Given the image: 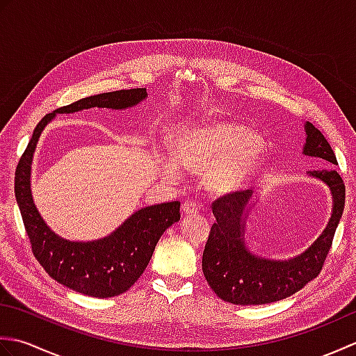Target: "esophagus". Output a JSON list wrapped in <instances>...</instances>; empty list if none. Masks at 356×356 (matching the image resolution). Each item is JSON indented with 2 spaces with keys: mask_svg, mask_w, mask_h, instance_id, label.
<instances>
[{
  "mask_svg": "<svg viewBox=\"0 0 356 356\" xmlns=\"http://www.w3.org/2000/svg\"><path fill=\"white\" fill-rule=\"evenodd\" d=\"M199 211H200V207H199L195 202H193V200L184 202V205H182V214L191 216V214H197Z\"/></svg>",
  "mask_w": 356,
  "mask_h": 356,
  "instance_id": "obj_1",
  "label": "esophagus"
}]
</instances>
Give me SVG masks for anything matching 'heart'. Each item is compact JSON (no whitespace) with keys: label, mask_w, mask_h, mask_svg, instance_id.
Here are the masks:
<instances>
[{"label":"heart","mask_w":356,"mask_h":356,"mask_svg":"<svg viewBox=\"0 0 356 356\" xmlns=\"http://www.w3.org/2000/svg\"><path fill=\"white\" fill-rule=\"evenodd\" d=\"M172 156L191 171H203L208 191L223 195L238 191L252 179L266 156V142L257 133L232 122L184 127L172 138ZM163 171L176 177L172 163Z\"/></svg>","instance_id":"obj_1"}]
</instances>
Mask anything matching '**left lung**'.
I'll list each match as a JSON object with an SVG mask.
<instances>
[{"label":"left lung","instance_id":"1","mask_svg":"<svg viewBox=\"0 0 356 356\" xmlns=\"http://www.w3.org/2000/svg\"><path fill=\"white\" fill-rule=\"evenodd\" d=\"M305 128L303 153L337 165L334 149L318 128L311 122H306ZM309 174L330 188L334 207L321 236L303 254L289 260L263 259L251 254L246 248L245 213L252 199V190L225 194L213 203L216 223L211 228L203 251L202 270L218 298L241 306L274 303L303 289L320 274L343 216L346 186L341 176L334 170Z\"/></svg>","mask_w":356,"mask_h":356}]
</instances>
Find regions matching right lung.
Masks as SVG:
<instances>
[{
  "mask_svg": "<svg viewBox=\"0 0 356 356\" xmlns=\"http://www.w3.org/2000/svg\"><path fill=\"white\" fill-rule=\"evenodd\" d=\"M147 97V88L118 90L84 97L44 116L36 125L15 171V197L24 222L32 252L45 272L72 291L108 298L124 293L148 266L159 238L180 220V202H168L136 211L110 236L93 241H70L56 236L33 203L30 171L38 139L56 113L92 107L124 110Z\"/></svg>",
  "mask_w": 356,
  "mask_h": 356,
  "instance_id": "1",
  "label": "right lung"
}]
</instances>
